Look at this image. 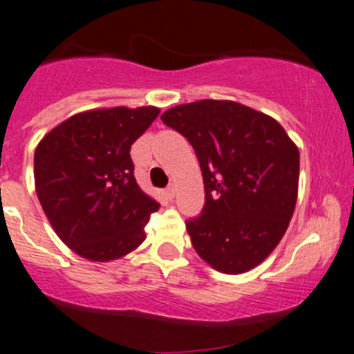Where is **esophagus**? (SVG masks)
I'll return each instance as SVG.
<instances>
[{
  "instance_id": "esophagus-1",
  "label": "esophagus",
  "mask_w": 354,
  "mask_h": 354,
  "mask_svg": "<svg viewBox=\"0 0 354 354\" xmlns=\"http://www.w3.org/2000/svg\"><path fill=\"white\" fill-rule=\"evenodd\" d=\"M165 193H166V196H168L169 199H173V198H174V194H176V188H174L173 185H171V186H168V188L165 189Z\"/></svg>"
}]
</instances>
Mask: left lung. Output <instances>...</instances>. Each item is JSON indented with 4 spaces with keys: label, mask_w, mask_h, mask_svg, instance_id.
<instances>
[{
    "label": "left lung",
    "mask_w": 354,
    "mask_h": 354,
    "mask_svg": "<svg viewBox=\"0 0 354 354\" xmlns=\"http://www.w3.org/2000/svg\"><path fill=\"white\" fill-rule=\"evenodd\" d=\"M188 138L206 203L186 221L194 250L212 269L242 274L266 261L287 231L299 194L300 153L269 115L232 100H199L161 115Z\"/></svg>",
    "instance_id": "obj_1"
}]
</instances>
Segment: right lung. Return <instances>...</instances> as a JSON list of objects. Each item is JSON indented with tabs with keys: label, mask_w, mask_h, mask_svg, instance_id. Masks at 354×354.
Returning a JSON list of instances; mask_svg holds the SVG:
<instances>
[{
	"label": "right lung",
	"mask_w": 354,
	"mask_h": 354,
	"mask_svg": "<svg viewBox=\"0 0 354 354\" xmlns=\"http://www.w3.org/2000/svg\"><path fill=\"white\" fill-rule=\"evenodd\" d=\"M158 113L156 107L87 110L37 145L34 181L42 211L80 257L115 261L147 237L145 225L160 203L136 185L130 148Z\"/></svg>",
	"instance_id": "1"
}]
</instances>
